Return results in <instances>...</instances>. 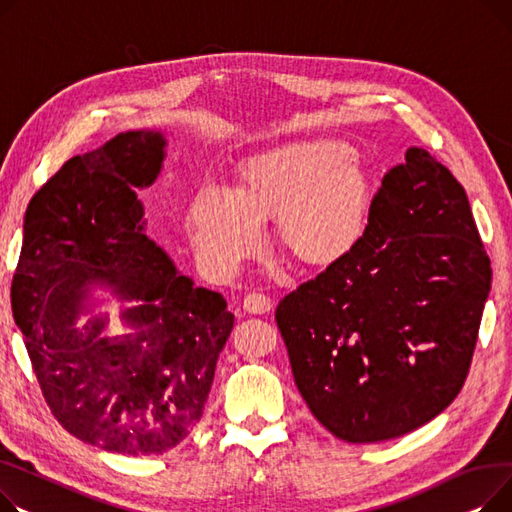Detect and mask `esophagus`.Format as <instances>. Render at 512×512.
<instances>
[{
    "label": "esophagus",
    "instance_id": "34e87169",
    "mask_svg": "<svg viewBox=\"0 0 512 512\" xmlns=\"http://www.w3.org/2000/svg\"><path fill=\"white\" fill-rule=\"evenodd\" d=\"M244 310L250 314H266L273 310V302H270L268 295H264L260 291H252L244 299Z\"/></svg>",
    "mask_w": 512,
    "mask_h": 512
}]
</instances>
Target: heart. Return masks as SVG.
I'll use <instances>...</instances> for the list:
<instances>
[{
  "label": "heart",
  "mask_w": 512,
  "mask_h": 512,
  "mask_svg": "<svg viewBox=\"0 0 512 512\" xmlns=\"http://www.w3.org/2000/svg\"><path fill=\"white\" fill-rule=\"evenodd\" d=\"M370 196V177L347 142L295 140L239 163L233 196L200 190L188 206L186 225L198 256L223 273L260 248V223L270 219L289 256L328 266L362 242Z\"/></svg>",
  "instance_id": "b5f03b06"
}]
</instances>
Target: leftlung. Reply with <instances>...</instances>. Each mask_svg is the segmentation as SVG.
<instances>
[{"label": "left lung", "instance_id": "left-lung-1", "mask_svg": "<svg viewBox=\"0 0 512 512\" xmlns=\"http://www.w3.org/2000/svg\"><path fill=\"white\" fill-rule=\"evenodd\" d=\"M490 285L463 186L409 148L382 177L362 242L277 306L312 415L353 444L428 424L461 393Z\"/></svg>", "mask_w": 512, "mask_h": 512}]
</instances>
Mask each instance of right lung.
I'll return each mask as SVG.
<instances>
[{
  "label": "right lung",
  "mask_w": 512,
  "mask_h": 512,
  "mask_svg": "<svg viewBox=\"0 0 512 512\" xmlns=\"http://www.w3.org/2000/svg\"><path fill=\"white\" fill-rule=\"evenodd\" d=\"M159 132L117 134L66 161L30 200L12 279V312L53 417L72 436L119 455H163L200 422L233 314L194 287L144 235L138 190L163 163ZM95 282L140 307L131 330L73 324Z\"/></svg>",
  "instance_id": "obj_1"
}]
</instances>
